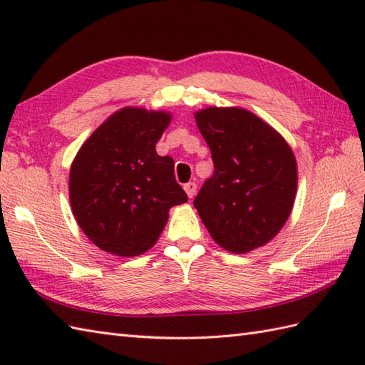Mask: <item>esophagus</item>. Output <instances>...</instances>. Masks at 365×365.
Segmentation results:
<instances>
[{
  "label": "esophagus",
  "mask_w": 365,
  "mask_h": 365,
  "mask_svg": "<svg viewBox=\"0 0 365 365\" xmlns=\"http://www.w3.org/2000/svg\"><path fill=\"white\" fill-rule=\"evenodd\" d=\"M183 190H185V192H187V196L191 199L192 196L196 195V191H197V185H196L195 182H190V183L185 185Z\"/></svg>",
  "instance_id": "1"
}]
</instances>
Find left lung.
Wrapping results in <instances>:
<instances>
[{"label": "left lung", "instance_id": "8db88e82", "mask_svg": "<svg viewBox=\"0 0 365 365\" xmlns=\"http://www.w3.org/2000/svg\"><path fill=\"white\" fill-rule=\"evenodd\" d=\"M212 152L215 173L195 207L216 245L246 254L271 242L297 197V158L282 135L238 106L195 113Z\"/></svg>", "mask_w": 365, "mask_h": 365}]
</instances>
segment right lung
<instances>
[{
	"instance_id": "1",
	"label": "right lung",
	"mask_w": 365,
	"mask_h": 365,
	"mask_svg": "<svg viewBox=\"0 0 365 365\" xmlns=\"http://www.w3.org/2000/svg\"><path fill=\"white\" fill-rule=\"evenodd\" d=\"M168 111L125 106L111 114L72 161V213L92 243L120 257L157 243L170 207L187 202L175 182L174 160L155 150L170 123Z\"/></svg>"
}]
</instances>
